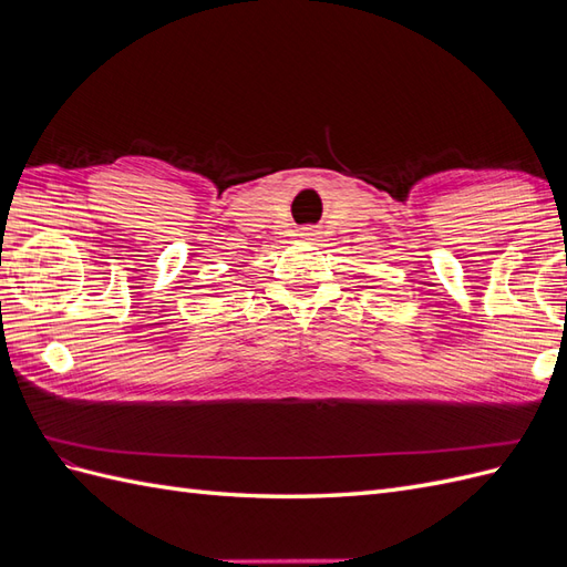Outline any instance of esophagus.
<instances>
[{
  "label": "esophagus",
  "mask_w": 567,
  "mask_h": 567,
  "mask_svg": "<svg viewBox=\"0 0 567 567\" xmlns=\"http://www.w3.org/2000/svg\"><path fill=\"white\" fill-rule=\"evenodd\" d=\"M300 236H302V238H307V241H315V236H317V229H312V227H305Z\"/></svg>",
  "instance_id": "34e87169"
}]
</instances>
